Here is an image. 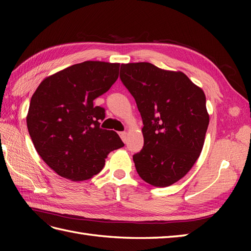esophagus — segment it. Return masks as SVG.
Returning a JSON list of instances; mask_svg holds the SVG:
<instances>
[{
	"label": "esophagus",
	"instance_id": "esophagus-1",
	"mask_svg": "<svg viewBox=\"0 0 251 251\" xmlns=\"http://www.w3.org/2000/svg\"><path fill=\"white\" fill-rule=\"evenodd\" d=\"M120 136H121V138H122V140L124 141V142H126V138H127V132L126 131H121L120 132Z\"/></svg>",
	"mask_w": 251,
	"mask_h": 251
}]
</instances>
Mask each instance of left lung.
Masks as SVG:
<instances>
[{
  "mask_svg": "<svg viewBox=\"0 0 251 251\" xmlns=\"http://www.w3.org/2000/svg\"><path fill=\"white\" fill-rule=\"evenodd\" d=\"M120 78L142 117L145 143L132 156L137 173L157 188L172 185L190 172L204 146L205 94L184 73L149 62L122 65Z\"/></svg>",
  "mask_w": 251,
  "mask_h": 251,
  "instance_id": "obj_1",
  "label": "left lung"
}]
</instances>
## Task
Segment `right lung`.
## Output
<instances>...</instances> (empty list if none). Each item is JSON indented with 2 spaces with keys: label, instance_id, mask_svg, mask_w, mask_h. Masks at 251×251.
Returning <instances> with one entry per match:
<instances>
[{
  "label": "right lung",
  "instance_id": "1",
  "mask_svg": "<svg viewBox=\"0 0 251 251\" xmlns=\"http://www.w3.org/2000/svg\"><path fill=\"white\" fill-rule=\"evenodd\" d=\"M120 63L84 61L46 77L30 101L26 126L35 150L61 177L83 181L101 172L108 154L124 147L100 128L104 109L94 100L119 77Z\"/></svg>",
  "mask_w": 251,
  "mask_h": 251
}]
</instances>
